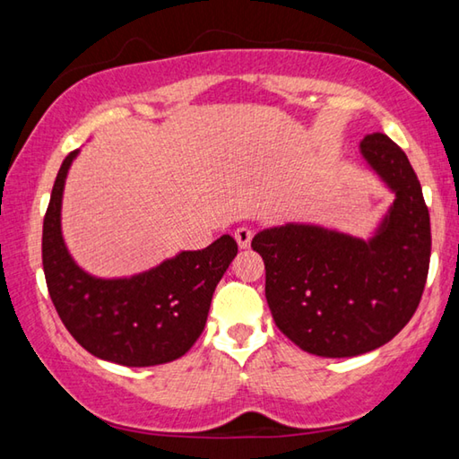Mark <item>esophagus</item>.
Instances as JSON below:
<instances>
[{"label":"esophagus","mask_w":459,"mask_h":459,"mask_svg":"<svg viewBox=\"0 0 459 459\" xmlns=\"http://www.w3.org/2000/svg\"><path fill=\"white\" fill-rule=\"evenodd\" d=\"M235 238L240 248H248L251 247V238H253V230L248 227H238L235 230Z\"/></svg>","instance_id":"obj_1"}]
</instances>
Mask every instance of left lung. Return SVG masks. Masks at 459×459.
<instances>
[{
	"label": "left lung",
	"mask_w": 459,
	"mask_h": 459,
	"mask_svg": "<svg viewBox=\"0 0 459 459\" xmlns=\"http://www.w3.org/2000/svg\"><path fill=\"white\" fill-rule=\"evenodd\" d=\"M360 155L394 194L368 238L287 222L251 243L265 261V298L277 328L324 359L377 351L397 336L429 271V211L405 152L385 134H370Z\"/></svg>",
	"instance_id": "1"
}]
</instances>
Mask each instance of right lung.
I'll return each mask as SVG.
<instances>
[{
	"mask_svg": "<svg viewBox=\"0 0 459 459\" xmlns=\"http://www.w3.org/2000/svg\"><path fill=\"white\" fill-rule=\"evenodd\" d=\"M76 155L79 150L62 161L42 229L46 285L62 324L100 360L137 368L180 359L204 330L212 293L237 257V240L222 235L131 277L91 275L62 237V196Z\"/></svg>",
	"mask_w": 459,
	"mask_h": 459,
	"instance_id": "right-lung-1",
	"label": "right lung"
}]
</instances>
